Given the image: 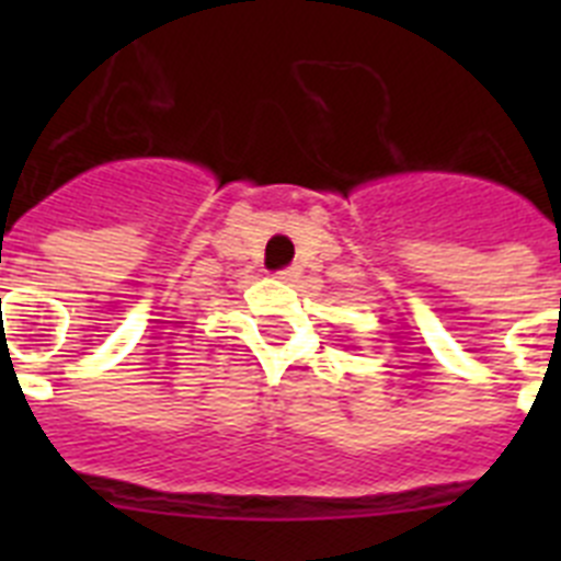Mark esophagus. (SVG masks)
<instances>
[{
    "label": "esophagus",
    "instance_id": "1",
    "mask_svg": "<svg viewBox=\"0 0 561 561\" xmlns=\"http://www.w3.org/2000/svg\"><path fill=\"white\" fill-rule=\"evenodd\" d=\"M297 275H300V272H297L295 266H286V270L277 272V280H284V284H289V280H295Z\"/></svg>",
    "mask_w": 561,
    "mask_h": 561
}]
</instances>
